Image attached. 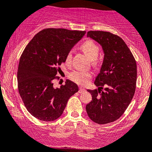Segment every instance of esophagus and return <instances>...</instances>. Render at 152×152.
Here are the masks:
<instances>
[{
  "label": "esophagus",
  "instance_id": "34e87169",
  "mask_svg": "<svg viewBox=\"0 0 152 152\" xmlns=\"http://www.w3.org/2000/svg\"><path fill=\"white\" fill-rule=\"evenodd\" d=\"M84 91H85V89H84V88H82V87H80V88H79V93L84 92Z\"/></svg>",
  "mask_w": 152,
  "mask_h": 152
}]
</instances>
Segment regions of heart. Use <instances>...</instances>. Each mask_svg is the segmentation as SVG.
<instances>
[{"instance_id": "heart-1", "label": "heart", "mask_w": 152, "mask_h": 152, "mask_svg": "<svg viewBox=\"0 0 152 152\" xmlns=\"http://www.w3.org/2000/svg\"><path fill=\"white\" fill-rule=\"evenodd\" d=\"M81 49L89 58L93 65L96 66L98 63L97 56L99 55V48L94 41H85L81 45ZM72 59V52H69L66 58V62L67 64L71 63ZM92 74L89 71H73L69 74V79L73 82L78 84H85L88 82L89 79L91 77Z\"/></svg>"}]
</instances>
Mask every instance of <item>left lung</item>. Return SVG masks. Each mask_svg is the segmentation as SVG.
<instances>
[{"label":"left lung","mask_w":152,"mask_h":152,"mask_svg":"<svg viewBox=\"0 0 152 152\" xmlns=\"http://www.w3.org/2000/svg\"><path fill=\"white\" fill-rule=\"evenodd\" d=\"M88 37L97 42L104 51V60L94 84L98 89L87 91L92 100L86 104L90 119L107 124L120 118L136 91L137 66L132 53L122 38L108 31H89ZM105 86L104 91L101 90Z\"/></svg>","instance_id":"left-lung-1"}]
</instances>
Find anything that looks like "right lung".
I'll list each match as a JSON object with an SVG mask.
<instances>
[{"instance_id": "right-lung-1", "label": "right lung", "mask_w": 152, "mask_h": 152, "mask_svg": "<svg viewBox=\"0 0 152 152\" xmlns=\"http://www.w3.org/2000/svg\"><path fill=\"white\" fill-rule=\"evenodd\" d=\"M85 34L86 31L48 28L25 48L18 68V89L27 110L38 120L58 119L69 98L79 91L70 80L60 88L53 87V81L68 53Z\"/></svg>"}]
</instances>
